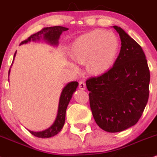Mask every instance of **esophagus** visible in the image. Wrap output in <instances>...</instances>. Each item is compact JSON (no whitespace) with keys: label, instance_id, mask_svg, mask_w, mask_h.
Returning <instances> with one entry per match:
<instances>
[{"label":"esophagus","instance_id":"esophagus-1","mask_svg":"<svg viewBox=\"0 0 157 157\" xmlns=\"http://www.w3.org/2000/svg\"><path fill=\"white\" fill-rule=\"evenodd\" d=\"M78 87L81 90H85L86 89V84L83 82H79L78 83Z\"/></svg>","mask_w":157,"mask_h":157}]
</instances>
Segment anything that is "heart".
<instances>
[{
    "label": "heart",
    "instance_id": "b5f03b06",
    "mask_svg": "<svg viewBox=\"0 0 157 157\" xmlns=\"http://www.w3.org/2000/svg\"><path fill=\"white\" fill-rule=\"evenodd\" d=\"M119 50V41L110 31L94 30L78 37L70 48L72 57L80 64L86 63L90 74H104L111 68ZM69 67L75 72L79 68L73 62Z\"/></svg>",
    "mask_w": 157,
    "mask_h": 157
}]
</instances>
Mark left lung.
<instances>
[{
    "mask_svg": "<svg viewBox=\"0 0 157 157\" xmlns=\"http://www.w3.org/2000/svg\"><path fill=\"white\" fill-rule=\"evenodd\" d=\"M113 28L121 40L113 67L86 82L94 119L101 128L111 133L122 132L138 122L148 103L150 82L141 46L121 27Z\"/></svg>",
    "mask_w": 157,
    "mask_h": 157,
    "instance_id": "left-lung-1",
    "label": "left lung"
}]
</instances>
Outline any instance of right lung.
Instances as JSON below:
<instances>
[{
  "label": "right lung",
  "mask_w": 157,
  "mask_h": 157,
  "mask_svg": "<svg viewBox=\"0 0 157 157\" xmlns=\"http://www.w3.org/2000/svg\"><path fill=\"white\" fill-rule=\"evenodd\" d=\"M68 30L67 28L62 27V26H52V27H47L42 29L41 31L39 32L36 33L31 35L27 40H24L20 44V45H23L25 44L27 42H30L31 40L35 41L36 40H40V38H43L44 40H46L48 43L51 45H57L59 43V39L60 35L63 31ZM16 52L14 53V59L15 57ZM14 61V60H13ZM10 70L9 71V75ZM78 85V83L77 82H72L68 83V84L64 87L62 90V93H61L59 102V107H58V112H57L56 118L55 120L54 123L51 127H49L48 129H45L42 132H31L29 131L31 134L35 136L36 137L40 138H48L51 137L53 136L56 135L60 132L61 129L63 128L64 121H65V113L66 109H67V105L69 104L70 101H71L72 95L74 92L76 90L77 86Z\"/></svg>",
  "instance_id": "obj_1"
}]
</instances>
